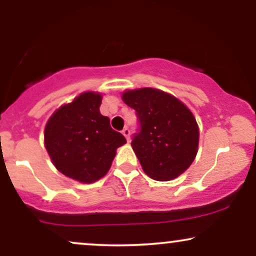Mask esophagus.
I'll list each match as a JSON object with an SVG mask.
<instances>
[{
	"instance_id": "1",
	"label": "esophagus",
	"mask_w": 256,
	"mask_h": 256,
	"mask_svg": "<svg viewBox=\"0 0 256 256\" xmlns=\"http://www.w3.org/2000/svg\"><path fill=\"white\" fill-rule=\"evenodd\" d=\"M122 134H124V136H125L126 140H130V128H128V126H126V128H122Z\"/></svg>"
}]
</instances>
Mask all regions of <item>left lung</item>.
I'll list each match as a JSON object with an SVG mask.
<instances>
[{"label":"left lung","instance_id":"left-lung-1","mask_svg":"<svg viewBox=\"0 0 256 256\" xmlns=\"http://www.w3.org/2000/svg\"><path fill=\"white\" fill-rule=\"evenodd\" d=\"M122 101L136 110L140 130L132 149L149 177L166 182L186 171L198 154V126L189 108L152 88L128 90Z\"/></svg>","mask_w":256,"mask_h":256}]
</instances>
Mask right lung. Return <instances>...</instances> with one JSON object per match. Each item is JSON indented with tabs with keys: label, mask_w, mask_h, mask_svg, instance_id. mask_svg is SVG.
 Listing matches in <instances>:
<instances>
[{
	"label": "right lung",
	"mask_w": 256,
	"mask_h": 256,
	"mask_svg": "<svg viewBox=\"0 0 256 256\" xmlns=\"http://www.w3.org/2000/svg\"><path fill=\"white\" fill-rule=\"evenodd\" d=\"M101 94L88 91L61 106L49 118L44 144L52 164L62 174L92 183L110 168L116 149L125 144L122 134L100 113Z\"/></svg>",
	"instance_id": "1"
}]
</instances>
